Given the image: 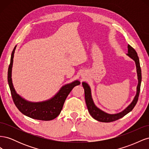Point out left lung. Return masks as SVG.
<instances>
[{"mask_svg":"<svg viewBox=\"0 0 149 149\" xmlns=\"http://www.w3.org/2000/svg\"><path fill=\"white\" fill-rule=\"evenodd\" d=\"M127 48H128V53H127V55H128L130 58H131L132 59L134 60L135 62H136L139 83L137 87V93H136V96H135L134 99V100L131 103H130V104L123 111H122L118 114H109L99 109V108H97L95 106L93 101V99L91 97V89H90L89 85L85 82L82 83L83 88L84 89L86 104V106H87L89 114L94 119H96L100 122H102V123H111V122H113L122 118L123 117L128 114L129 112L131 111L134 109V107L136 105V104L137 102L139 93H140V90H141V81H142L141 68V66H140L139 59V57L136 51L135 50L134 48H133L131 46L129 45H128Z\"/></svg>","mask_w":149,"mask_h":149,"instance_id":"1","label":"left lung"}]
</instances>
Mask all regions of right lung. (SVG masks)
I'll return each instance as SVG.
<instances>
[{
    "label": "right lung",
    "instance_id": "add662e5",
    "mask_svg": "<svg viewBox=\"0 0 149 149\" xmlns=\"http://www.w3.org/2000/svg\"><path fill=\"white\" fill-rule=\"evenodd\" d=\"M15 48L16 46L13 48L12 53L7 76L8 83L13 102L17 109L22 114L30 118L41 120H50L54 119L60 114L66 99L71 90L76 86L79 85L80 82L78 80H76L70 84L63 86L55 96L46 101L31 102L25 100L19 94H17L13 88L12 81V68Z\"/></svg>",
    "mask_w": 149,
    "mask_h": 149
}]
</instances>
